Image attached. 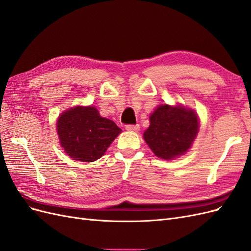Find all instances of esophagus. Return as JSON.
Returning <instances> with one entry per match:
<instances>
[{"mask_svg":"<svg viewBox=\"0 0 251 251\" xmlns=\"http://www.w3.org/2000/svg\"><path fill=\"white\" fill-rule=\"evenodd\" d=\"M126 130L127 131H138L139 125H126Z\"/></svg>","mask_w":251,"mask_h":251,"instance_id":"1","label":"esophagus"}]
</instances>
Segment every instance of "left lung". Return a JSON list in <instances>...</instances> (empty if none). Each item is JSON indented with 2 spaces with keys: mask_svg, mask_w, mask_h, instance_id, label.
I'll use <instances>...</instances> for the list:
<instances>
[{
  "mask_svg": "<svg viewBox=\"0 0 251 251\" xmlns=\"http://www.w3.org/2000/svg\"><path fill=\"white\" fill-rule=\"evenodd\" d=\"M151 125L143 138L159 158L172 159L191 148L199 131L198 117L183 107L160 105L150 116Z\"/></svg>",
  "mask_w": 251,
  "mask_h": 251,
  "instance_id": "obj_1",
  "label": "left lung"
}]
</instances>
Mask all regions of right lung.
<instances>
[{
  "instance_id": "obj_1",
  "label": "right lung",
  "mask_w": 251,
  "mask_h": 251,
  "mask_svg": "<svg viewBox=\"0 0 251 251\" xmlns=\"http://www.w3.org/2000/svg\"><path fill=\"white\" fill-rule=\"evenodd\" d=\"M56 127L66 153L83 162L100 159L121 132L114 121L101 117L94 107L66 111L59 116Z\"/></svg>"
}]
</instances>
